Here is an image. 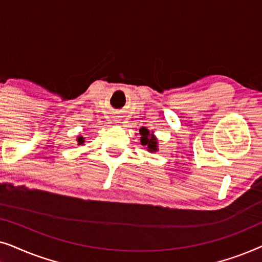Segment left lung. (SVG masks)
<instances>
[{
  "mask_svg": "<svg viewBox=\"0 0 262 262\" xmlns=\"http://www.w3.org/2000/svg\"><path fill=\"white\" fill-rule=\"evenodd\" d=\"M139 135L141 137V143L142 145H145L150 152H156L157 151V141L154 136L150 134L148 128L142 127L139 128Z\"/></svg>",
  "mask_w": 262,
  "mask_h": 262,
  "instance_id": "obj_1",
  "label": "left lung"
}]
</instances>
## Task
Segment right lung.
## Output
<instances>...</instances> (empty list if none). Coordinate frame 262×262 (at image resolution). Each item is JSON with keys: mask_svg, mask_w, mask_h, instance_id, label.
<instances>
[{"mask_svg": "<svg viewBox=\"0 0 262 262\" xmlns=\"http://www.w3.org/2000/svg\"><path fill=\"white\" fill-rule=\"evenodd\" d=\"M77 142H78V144H82V143L84 142V139H83V137H78L77 138Z\"/></svg>", "mask_w": 262, "mask_h": 262, "instance_id": "add662e5", "label": "right lung"}]
</instances>
